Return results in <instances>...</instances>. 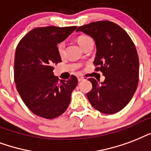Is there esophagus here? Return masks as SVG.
Here are the masks:
<instances>
[{"label": "esophagus", "instance_id": "esophagus-1", "mask_svg": "<svg viewBox=\"0 0 151 151\" xmlns=\"http://www.w3.org/2000/svg\"><path fill=\"white\" fill-rule=\"evenodd\" d=\"M83 80H84V78L83 77H82V76H78V81L79 82H81V81H83Z\"/></svg>", "mask_w": 151, "mask_h": 151}]
</instances>
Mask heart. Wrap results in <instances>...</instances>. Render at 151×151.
I'll list each match as a JSON object with an SVG mask.
<instances>
[{
	"label": "heart",
	"mask_w": 151,
	"mask_h": 151,
	"mask_svg": "<svg viewBox=\"0 0 151 151\" xmlns=\"http://www.w3.org/2000/svg\"><path fill=\"white\" fill-rule=\"evenodd\" d=\"M91 38H90V37H88V36L82 35L79 36V38H77V42L79 43V45L83 48L84 46V45H85L89 40H91ZM65 42H60L59 44L57 45V51H58V53H59L60 56H61V57L64 55V52H65Z\"/></svg>",
	"instance_id": "obj_1"
}]
</instances>
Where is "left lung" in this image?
I'll return each instance as SVG.
<instances>
[{"label":"left lung","instance_id":"left-lung-1","mask_svg":"<svg viewBox=\"0 0 151 151\" xmlns=\"http://www.w3.org/2000/svg\"><path fill=\"white\" fill-rule=\"evenodd\" d=\"M91 36L96 44L94 65L105 76L104 82L90 78L92 90L86 94L94 109L113 114L124 108L132 99L139 81V57L127 32L110 21H98L77 28Z\"/></svg>","mask_w":151,"mask_h":151}]
</instances>
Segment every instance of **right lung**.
I'll return each mask as SVG.
<instances>
[{
    "label": "right lung",
    "instance_id": "obj_1",
    "mask_svg": "<svg viewBox=\"0 0 151 151\" xmlns=\"http://www.w3.org/2000/svg\"><path fill=\"white\" fill-rule=\"evenodd\" d=\"M76 26L45 27L31 30L19 42L14 63L16 89L27 108L38 116L53 119L69 106L78 84L72 76L68 81L53 74L52 65L61 62L57 44L65 41Z\"/></svg>",
    "mask_w": 151,
    "mask_h": 151
}]
</instances>
